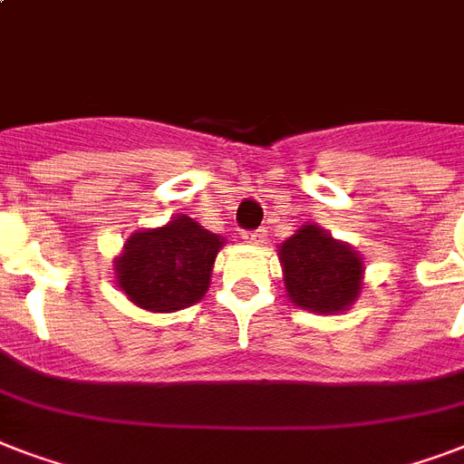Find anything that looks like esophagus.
Here are the masks:
<instances>
[{
	"label": "esophagus",
	"instance_id": "obj_1",
	"mask_svg": "<svg viewBox=\"0 0 464 464\" xmlns=\"http://www.w3.org/2000/svg\"><path fill=\"white\" fill-rule=\"evenodd\" d=\"M243 240H246V243H250V246H260L262 240H265V231L243 233Z\"/></svg>",
	"mask_w": 464,
	"mask_h": 464
}]
</instances>
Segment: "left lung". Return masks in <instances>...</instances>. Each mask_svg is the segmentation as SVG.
<instances>
[{
  "label": "left lung",
  "instance_id": "1",
  "mask_svg": "<svg viewBox=\"0 0 464 464\" xmlns=\"http://www.w3.org/2000/svg\"><path fill=\"white\" fill-rule=\"evenodd\" d=\"M284 286L291 304L317 315L352 308L363 291V257L323 226L304 224L279 246Z\"/></svg>",
  "mask_w": 464,
  "mask_h": 464
}]
</instances>
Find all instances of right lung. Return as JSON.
Instances as JSON below:
<instances>
[{
	"label": "right lung",
	"mask_w": 464,
	"mask_h": 464,
	"mask_svg": "<svg viewBox=\"0 0 464 464\" xmlns=\"http://www.w3.org/2000/svg\"><path fill=\"white\" fill-rule=\"evenodd\" d=\"M226 238L195 218L175 214L168 224L134 231L112 260L118 289L137 308L175 313L202 301Z\"/></svg>",
	"instance_id": "right-lung-1"
}]
</instances>
